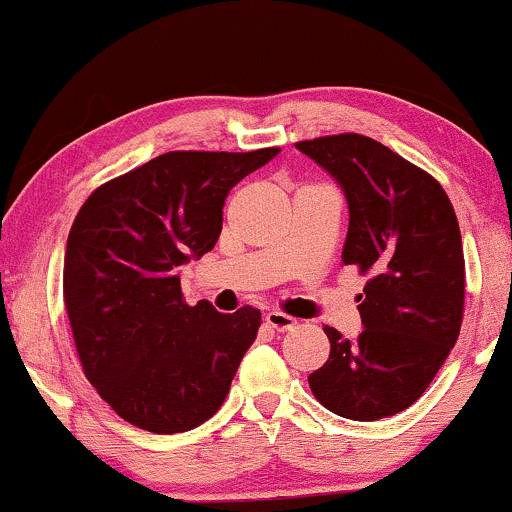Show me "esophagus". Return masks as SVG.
Segmentation results:
<instances>
[{"label":"esophagus","instance_id":"34e87169","mask_svg":"<svg viewBox=\"0 0 512 512\" xmlns=\"http://www.w3.org/2000/svg\"><path fill=\"white\" fill-rule=\"evenodd\" d=\"M264 322L272 326L274 331H291V329H295V324H298V319L291 317V315H286V312L272 310V312H267Z\"/></svg>","mask_w":512,"mask_h":512}]
</instances>
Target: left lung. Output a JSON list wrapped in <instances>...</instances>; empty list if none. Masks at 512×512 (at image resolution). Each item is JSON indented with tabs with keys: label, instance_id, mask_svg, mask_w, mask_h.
Here are the masks:
<instances>
[{
	"label": "left lung",
	"instance_id": "1",
	"mask_svg": "<svg viewBox=\"0 0 512 512\" xmlns=\"http://www.w3.org/2000/svg\"><path fill=\"white\" fill-rule=\"evenodd\" d=\"M348 197L343 264L367 276L362 334L326 326L331 353L307 381L326 410L357 422L391 417L427 391L465 310L458 217L432 174L360 133L295 143Z\"/></svg>",
	"mask_w": 512,
	"mask_h": 512
}]
</instances>
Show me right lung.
Returning a JSON list of instances; mask_svg holds the SVG:
<instances>
[{"label": "right lung", "mask_w": 512, "mask_h": 512, "mask_svg": "<svg viewBox=\"0 0 512 512\" xmlns=\"http://www.w3.org/2000/svg\"><path fill=\"white\" fill-rule=\"evenodd\" d=\"M276 152H166L78 209L64 257L73 343L85 377L133 427L190 432L229 396L260 310L186 305L178 267L214 248L226 195Z\"/></svg>", "instance_id": "obj_1"}]
</instances>
